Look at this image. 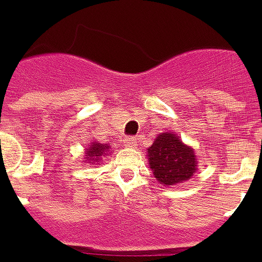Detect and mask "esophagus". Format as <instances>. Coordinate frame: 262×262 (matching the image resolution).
Masks as SVG:
<instances>
[{"mask_svg": "<svg viewBox=\"0 0 262 262\" xmlns=\"http://www.w3.org/2000/svg\"><path fill=\"white\" fill-rule=\"evenodd\" d=\"M123 144L126 145V147H135L136 138H134V136H126V138L123 139Z\"/></svg>", "mask_w": 262, "mask_h": 262, "instance_id": "34e87169", "label": "esophagus"}]
</instances>
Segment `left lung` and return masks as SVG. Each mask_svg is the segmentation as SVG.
<instances>
[{"mask_svg": "<svg viewBox=\"0 0 262 262\" xmlns=\"http://www.w3.org/2000/svg\"><path fill=\"white\" fill-rule=\"evenodd\" d=\"M147 152L149 166L160 184L176 185L186 181L196 169L193 149L172 133L157 136Z\"/></svg>", "mask_w": 262, "mask_h": 262, "instance_id": "1", "label": "left lung"}]
</instances>
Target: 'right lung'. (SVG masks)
<instances>
[{"label":"right lung","mask_w":262,"mask_h":262,"mask_svg":"<svg viewBox=\"0 0 262 262\" xmlns=\"http://www.w3.org/2000/svg\"><path fill=\"white\" fill-rule=\"evenodd\" d=\"M107 149H110V145L107 144H101V143H96L90 145L86 149V160L88 161H92V164L97 163L99 160V156H102V154L107 152Z\"/></svg>","instance_id":"obj_1"}]
</instances>
